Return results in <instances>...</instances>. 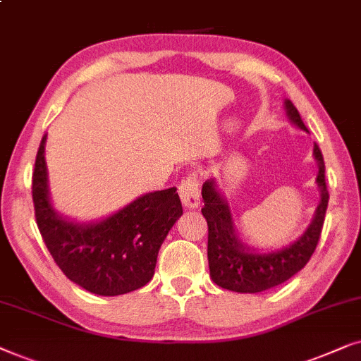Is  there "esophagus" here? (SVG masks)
I'll use <instances>...</instances> for the list:
<instances>
[{
	"mask_svg": "<svg viewBox=\"0 0 361 361\" xmlns=\"http://www.w3.org/2000/svg\"><path fill=\"white\" fill-rule=\"evenodd\" d=\"M180 198L185 208L193 209L200 204V178L196 173H190L180 183Z\"/></svg>",
	"mask_w": 361,
	"mask_h": 361,
	"instance_id": "obj_1",
	"label": "esophagus"
}]
</instances>
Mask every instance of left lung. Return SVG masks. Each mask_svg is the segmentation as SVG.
Wrapping results in <instances>:
<instances>
[{
    "label": "left lung",
    "instance_id": "1",
    "mask_svg": "<svg viewBox=\"0 0 361 361\" xmlns=\"http://www.w3.org/2000/svg\"><path fill=\"white\" fill-rule=\"evenodd\" d=\"M287 115L302 130L307 127L302 122L299 110L290 100H286ZM315 160L319 161V176L317 183L320 186V204L309 229L292 246L271 254H254L239 241L233 228V219L228 203L216 191L213 181H206L201 190L204 208L201 209L208 223V261L209 274L214 284L223 289L241 292V294H256L272 289L287 279H290L309 262L319 244L322 228H324L326 206H329V190L325 183V163L319 145L314 147Z\"/></svg>",
    "mask_w": 361,
    "mask_h": 361
}]
</instances>
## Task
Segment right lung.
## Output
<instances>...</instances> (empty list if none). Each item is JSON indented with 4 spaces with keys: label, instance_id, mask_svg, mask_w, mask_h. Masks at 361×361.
Here are the masks:
<instances>
[{
    "label": "right lung",
    "instance_id": "right-lung-1",
    "mask_svg": "<svg viewBox=\"0 0 361 361\" xmlns=\"http://www.w3.org/2000/svg\"><path fill=\"white\" fill-rule=\"evenodd\" d=\"M42 137L32 171L36 224L57 267L67 279L97 295L140 289L155 272L168 231L183 214L176 188L143 195L102 223L80 226L61 219L47 196Z\"/></svg>",
    "mask_w": 361,
    "mask_h": 361
}]
</instances>
